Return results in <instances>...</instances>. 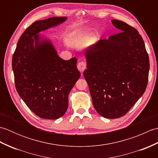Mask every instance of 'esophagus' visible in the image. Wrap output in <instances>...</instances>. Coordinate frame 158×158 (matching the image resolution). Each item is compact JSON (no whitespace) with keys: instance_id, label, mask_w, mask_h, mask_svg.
<instances>
[{"instance_id":"esophagus-1","label":"esophagus","mask_w":158,"mask_h":158,"mask_svg":"<svg viewBox=\"0 0 158 158\" xmlns=\"http://www.w3.org/2000/svg\"><path fill=\"white\" fill-rule=\"evenodd\" d=\"M77 69L79 70L80 72H83L86 69V64L84 62H79L78 64H77Z\"/></svg>"}]
</instances>
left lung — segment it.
<instances>
[{"label":"left lung","instance_id":"left-lung-1","mask_svg":"<svg viewBox=\"0 0 158 158\" xmlns=\"http://www.w3.org/2000/svg\"><path fill=\"white\" fill-rule=\"evenodd\" d=\"M111 23L121 32L85 49L83 76L96 111L105 118L116 119L125 115L145 92L149 60L135 28L117 19Z\"/></svg>","mask_w":158,"mask_h":158}]
</instances>
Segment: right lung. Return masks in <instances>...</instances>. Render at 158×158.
<instances>
[{
    "label": "right lung",
    "mask_w": 158,
    "mask_h": 158,
    "mask_svg": "<svg viewBox=\"0 0 158 158\" xmlns=\"http://www.w3.org/2000/svg\"><path fill=\"white\" fill-rule=\"evenodd\" d=\"M66 19L53 17L35 22L20 36L13 56L17 92L28 108L43 119H56L64 115L69 93L81 76L75 57L62 59L51 40L40 34Z\"/></svg>",
    "instance_id": "obj_1"
}]
</instances>
